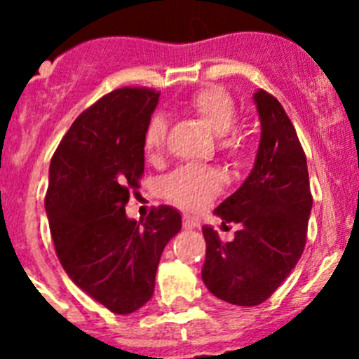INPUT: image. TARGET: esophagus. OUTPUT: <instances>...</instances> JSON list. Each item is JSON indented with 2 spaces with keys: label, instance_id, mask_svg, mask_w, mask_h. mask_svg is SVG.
<instances>
[{
  "label": "esophagus",
  "instance_id": "esophagus-1",
  "mask_svg": "<svg viewBox=\"0 0 359 359\" xmlns=\"http://www.w3.org/2000/svg\"><path fill=\"white\" fill-rule=\"evenodd\" d=\"M182 226L186 227V229H194V227L200 226V220H198V217L189 215V213H184V215H182Z\"/></svg>",
  "mask_w": 359,
  "mask_h": 359
}]
</instances>
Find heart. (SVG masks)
Returning a JSON list of instances; mask_svg holds the SVG:
<instances>
[{
    "label": "heart",
    "mask_w": 359,
    "mask_h": 359,
    "mask_svg": "<svg viewBox=\"0 0 359 359\" xmlns=\"http://www.w3.org/2000/svg\"><path fill=\"white\" fill-rule=\"evenodd\" d=\"M187 109L200 116L203 121L219 135V147L231 158L241 159L248 153V137L236 128L238 107L227 90L206 86L187 99ZM168 135V119L154 114L144 132V153L149 159H159L165 151ZM222 173L203 165H187L166 177L163 193L170 201L187 210H201L219 194Z\"/></svg>",
    "instance_id": "heart-1"
}]
</instances>
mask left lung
Here are the masks:
<instances>
[{"label":"left lung","instance_id":"left-lung-1","mask_svg":"<svg viewBox=\"0 0 359 359\" xmlns=\"http://www.w3.org/2000/svg\"><path fill=\"white\" fill-rule=\"evenodd\" d=\"M260 118L255 165L240 189L215 208L222 226L241 229L233 241L203 227L206 288L234 306H259L287 280L306 247L313 208L307 161L290 118L276 97L253 95Z\"/></svg>","mask_w":359,"mask_h":359}]
</instances>
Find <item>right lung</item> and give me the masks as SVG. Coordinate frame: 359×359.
<instances>
[{"label": "right lung", "mask_w": 359, "mask_h": 359, "mask_svg": "<svg viewBox=\"0 0 359 359\" xmlns=\"http://www.w3.org/2000/svg\"><path fill=\"white\" fill-rule=\"evenodd\" d=\"M158 99L151 88L112 90L76 118L50 163L45 208L57 257L76 287L116 314L153 297L163 250L182 227L172 206L140 222L125 212Z\"/></svg>", "instance_id": "add662e5"}]
</instances>
